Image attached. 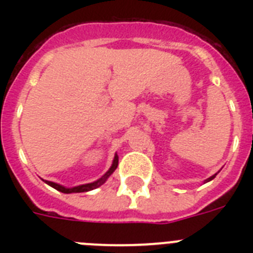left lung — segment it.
Returning a JSON list of instances; mask_svg holds the SVG:
<instances>
[{
  "instance_id": "obj_1",
  "label": "left lung",
  "mask_w": 253,
  "mask_h": 253,
  "mask_svg": "<svg viewBox=\"0 0 253 253\" xmlns=\"http://www.w3.org/2000/svg\"><path fill=\"white\" fill-rule=\"evenodd\" d=\"M215 176H216V173H215V175H213V176H210V177L208 178V180H205V182H208V181H211L214 177H215Z\"/></svg>"
}]
</instances>
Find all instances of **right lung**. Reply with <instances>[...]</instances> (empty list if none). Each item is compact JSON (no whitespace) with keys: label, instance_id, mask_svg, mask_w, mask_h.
<instances>
[{"label":"right lung","instance_id":"add662e5","mask_svg":"<svg viewBox=\"0 0 253 253\" xmlns=\"http://www.w3.org/2000/svg\"><path fill=\"white\" fill-rule=\"evenodd\" d=\"M118 162H119V157H118V154H115V157H114V161H113V165H111V167L109 169V171H107L101 178H99L97 181H93V182H91V184L80 185V186H75V187H64L59 184L51 182V181H45V184H48L49 186L54 187L55 190H58V191H60V193H64V194L84 193V191H90V190L97 189V187L101 186L102 184H105V181L110 177L111 173H113V172L116 169V167H118Z\"/></svg>","mask_w":253,"mask_h":253}]
</instances>
